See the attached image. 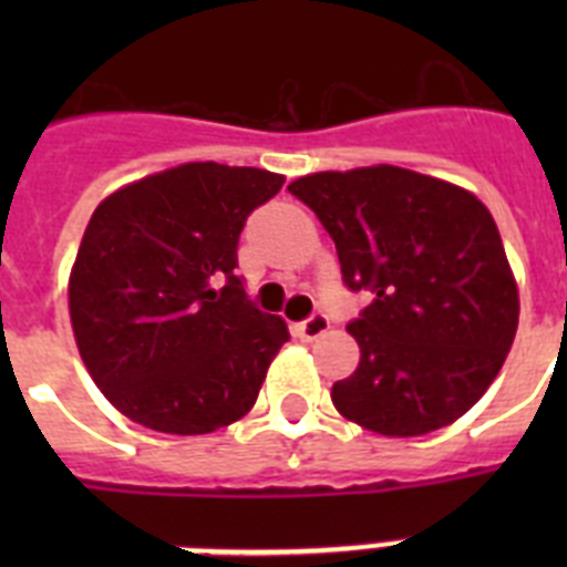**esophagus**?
<instances>
[{
    "mask_svg": "<svg viewBox=\"0 0 567 567\" xmlns=\"http://www.w3.org/2000/svg\"><path fill=\"white\" fill-rule=\"evenodd\" d=\"M293 332L302 338V341H318L320 336H327L329 332V318L327 315H311L309 320H302L293 327Z\"/></svg>",
    "mask_w": 567,
    "mask_h": 567,
    "instance_id": "1",
    "label": "esophagus"
}]
</instances>
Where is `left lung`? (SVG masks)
Masks as SVG:
<instances>
[{
    "mask_svg": "<svg viewBox=\"0 0 567 567\" xmlns=\"http://www.w3.org/2000/svg\"><path fill=\"white\" fill-rule=\"evenodd\" d=\"M288 190L336 240L347 288L373 293L347 327L362 359L332 385L338 412L391 439L458 421L518 332V282L492 212L394 164L309 173Z\"/></svg>",
    "mask_w": 567,
    "mask_h": 567,
    "instance_id": "8db88e82",
    "label": "left lung"
}]
</instances>
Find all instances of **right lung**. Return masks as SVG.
Masks as SVG:
<instances>
[{
    "label": "right lung",
    "instance_id": "1",
    "mask_svg": "<svg viewBox=\"0 0 567 567\" xmlns=\"http://www.w3.org/2000/svg\"><path fill=\"white\" fill-rule=\"evenodd\" d=\"M285 176L188 162L96 205L70 270L84 368L128 421L205 435L256 405L288 341L282 318L244 300L238 235Z\"/></svg>",
    "mask_w": 567,
    "mask_h": 567
}]
</instances>
